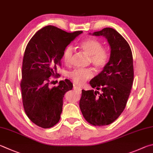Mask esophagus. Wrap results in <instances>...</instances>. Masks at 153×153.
I'll return each instance as SVG.
<instances>
[{"instance_id":"34e87169","label":"esophagus","mask_w":153,"mask_h":153,"mask_svg":"<svg viewBox=\"0 0 153 153\" xmlns=\"http://www.w3.org/2000/svg\"><path fill=\"white\" fill-rule=\"evenodd\" d=\"M74 90L76 91H77V92H78V93H81V91H82V89H81V88L79 87V86H78V85H74Z\"/></svg>"}]
</instances>
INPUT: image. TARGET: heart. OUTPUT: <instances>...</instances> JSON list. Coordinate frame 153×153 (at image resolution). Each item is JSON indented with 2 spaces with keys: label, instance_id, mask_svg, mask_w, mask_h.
<instances>
[{
  "label": "heart",
  "instance_id": "obj_1",
  "mask_svg": "<svg viewBox=\"0 0 153 153\" xmlns=\"http://www.w3.org/2000/svg\"><path fill=\"white\" fill-rule=\"evenodd\" d=\"M79 48L85 53L90 55L91 64L98 69L104 68L109 61V53L102 48V43L94 38H87L82 41ZM74 48L71 45L66 48L63 53V59L67 64L71 63ZM94 71L91 68H79L72 71L69 77L77 84H83L94 76Z\"/></svg>",
  "mask_w": 153,
  "mask_h": 153
}]
</instances>
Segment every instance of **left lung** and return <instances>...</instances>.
<instances>
[{"instance_id":"left-lung-1","label":"left lung","mask_w":153,"mask_h":153,"mask_svg":"<svg viewBox=\"0 0 153 153\" xmlns=\"http://www.w3.org/2000/svg\"><path fill=\"white\" fill-rule=\"evenodd\" d=\"M91 35L106 39L110 57L103 70L90 82L102 93L82 90L79 108L88 123L102 126L114 122L126 107L134 79L133 58L129 44L115 29L108 27Z\"/></svg>"}]
</instances>
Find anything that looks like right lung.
Returning a JSON list of instances; mask_svg holds the SVG:
<instances>
[{
	"label": "right lung",
	"mask_w": 153,
	"mask_h": 153,
	"mask_svg": "<svg viewBox=\"0 0 153 153\" xmlns=\"http://www.w3.org/2000/svg\"><path fill=\"white\" fill-rule=\"evenodd\" d=\"M82 30L68 33L48 25L35 33L25 51L21 95L25 112L33 123L43 128L55 126L59 121L63 98L73 88L69 79L51 87L50 77H57V68L65 49Z\"/></svg>",
	"instance_id": "add662e5"
}]
</instances>
